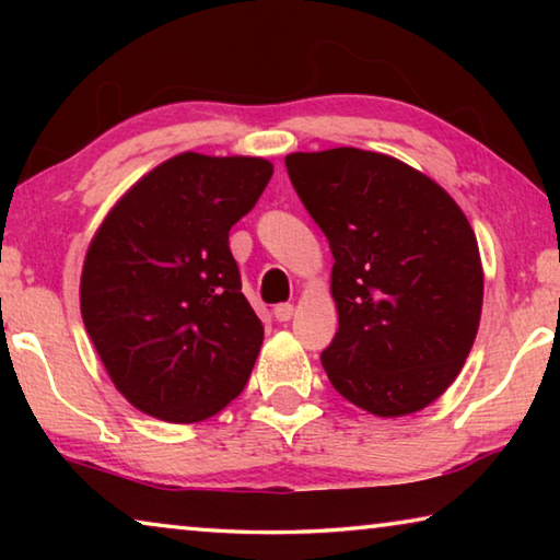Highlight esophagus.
Returning <instances> with one entry per match:
<instances>
[{
    "mask_svg": "<svg viewBox=\"0 0 560 560\" xmlns=\"http://www.w3.org/2000/svg\"><path fill=\"white\" fill-rule=\"evenodd\" d=\"M291 316H293L291 303H277V306H273V318H277L279 324H283V320H291Z\"/></svg>",
    "mask_w": 560,
    "mask_h": 560,
    "instance_id": "34e87169",
    "label": "esophagus"
}]
</instances>
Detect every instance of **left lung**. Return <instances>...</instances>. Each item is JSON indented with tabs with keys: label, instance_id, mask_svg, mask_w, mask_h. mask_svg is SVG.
I'll list each match as a JSON object with an SVG mask.
<instances>
[{
	"label": "left lung",
	"instance_id": "obj_1",
	"mask_svg": "<svg viewBox=\"0 0 560 560\" xmlns=\"http://www.w3.org/2000/svg\"><path fill=\"white\" fill-rule=\"evenodd\" d=\"M330 244L338 330L320 353L336 390L377 417L428 407L477 338L485 273L457 202L400 160L358 148L287 155Z\"/></svg>",
	"mask_w": 560,
	"mask_h": 560
}]
</instances>
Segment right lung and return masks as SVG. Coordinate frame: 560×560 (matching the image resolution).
<instances>
[{
    "label": "right lung",
    "instance_id": "1",
    "mask_svg": "<svg viewBox=\"0 0 560 560\" xmlns=\"http://www.w3.org/2000/svg\"><path fill=\"white\" fill-rule=\"evenodd\" d=\"M273 167L183 153L113 207L81 277V314L110 381L165 422H200L244 390L264 328L242 293L230 230Z\"/></svg>",
    "mask_w": 560,
    "mask_h": 560
}]
</instances>
